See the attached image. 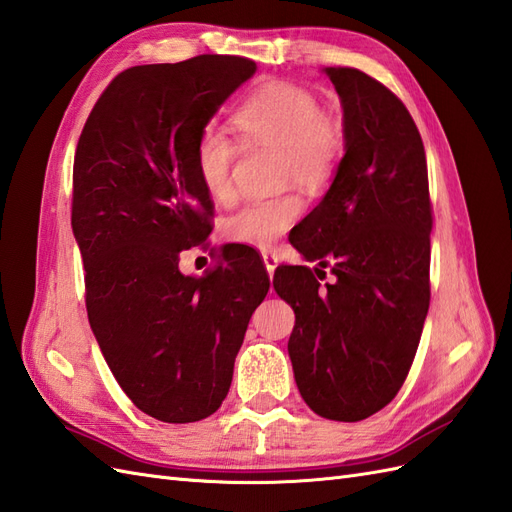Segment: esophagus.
I'll return each instance as SVG.
<instances>
[{
    "label": "esophagus",
    "mask_w": 512,
    "mask_h": 512,
    "mask_svg": "<svg viewBox=\"0 0 512 512\" xmlns=\"http://www.w3.org/2000/svg\"><path fill=\"white\" fill-rule=\"evenodd\" d=\"M263 263L269 276H273V271L278 267V254L276 252H263Z\"/></svg>",
    "instance_id": "obj_1"
}]
</instances>
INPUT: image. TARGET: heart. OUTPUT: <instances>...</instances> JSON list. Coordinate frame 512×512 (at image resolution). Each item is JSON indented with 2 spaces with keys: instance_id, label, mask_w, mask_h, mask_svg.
<instances>
[{
  "instance_id": "heart-1",
  "label": "heart",
  "mask_w": 512,
  "mask_h": 512,
  "mask_svg": "<svg viewBox=\"0 0 512 512\" xmlns=\"http://www.w3.org/2000/svg\"><path fill=\"white\" fill-rule=\"evenodd\" d=\"M230 128L243 147H278L282 180L306 189L326 182L343 149L341 123L323 110L319 97L291 82H269L245 97ZM236 147L213 130L199 134L193 149L197 182L215 202L232 195ZM302 217V199L293 193L245 202L223 219V234L234 243L269 247Z\"/></svg>"
}]
</instances>
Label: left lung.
Returning <instances> with one entry per match:
<instances>
[{
    "label": "left lung",
    "instance_id": "obj_1",
    "mask_svg": "<svg viewBox=\"0 0 512 512\" xmlns=\"http://www.w3.org/2000/svg\"><path fill=\"white\" fill-rule=\"evenodd\" d=\"M343 108L345 154L291 243L334 282L278 267L273 289L295 310L289 356L317 415L360 421L408 376L430 306L428 165L406 106L352 67H326Z\"/></svg>",
    "mask_w": 512,
    "mask_h": 512
}]
</instances>
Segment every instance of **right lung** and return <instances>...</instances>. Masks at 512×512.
<instances>
[{"mask_svg": "<svg viewBox=\"0 0 512 512\" xmlns=\"http://www.w3.org/2000/svg\"><path fill=\"white\" fill-rule=\"evenodd\" d=\"M254 73V60L217 54L126 69L78 141L71 228L91 330L123 393L165 423L206 419L226 400L249 317L269 291L247 245L223 247L206 278L178 267L182 249L213 230L195 143Z\"/></svg>", "mask_w": 512, "mask_h": 512, "instance_id": "right-lung-1", "label": "right lung"}]
</instances>
